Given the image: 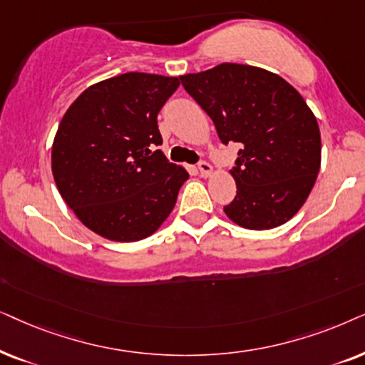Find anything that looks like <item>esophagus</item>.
<instances>
[{
    "mask_svg": "<svg viewBox=\"0 0 365 365\" xmlns=\"http://www.w3.org/2000/svg\"><path fill=\"white\" fill-rule=\"evenodd\" d=\"M198 172H200L202 177H208L212 173V165L202 160V162H198Z\"/></svg>",
    "mask_w": 365,
    "mask_h": 365,
    "instance_id": "34e87169",
    "label": "esophagus"
}]
</instances>
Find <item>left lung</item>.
Here are the masks:
<instances>
[{"instance_id":"obj_1","label":"left lung","mask_w":365,"mask_h":365,"mask_svg":"<svg viewBox=\"0 0 365 365\" xmlns=\"http://www.w3.org/2000/svg\"><path fill=\"white\" fill-rule=\"evenodd\" d=\"M180 80L212 118L220 142L240 145L230 170L237 195L223 207L227 217L250 230L290 220L320 168L319 125L299 91L275 73L237 63Z\"/></svg>"}]
</instances>
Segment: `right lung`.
<instances>
[{
    "label": "right lung",
    "mask_w": 365,
    "mask_h": 365,
    "mask_svg": "<svg viewBox=\"0 0 365 365\" xmlns=\"http://www.w3.org/2000/svg\"><path fill=\"white\" fill-rule=\"evenodd\" d=\"M180 78L130 71L86 88L63 116L51 170L63 200L108 240L152 235L173 210L185 168L162 150L158 111Z\"/></svg>",
    "instance_id": "1"
}]
</instances>
